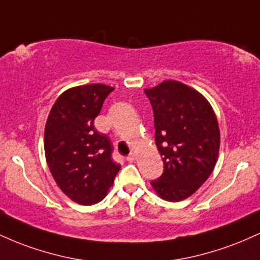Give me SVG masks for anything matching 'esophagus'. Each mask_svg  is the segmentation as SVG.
<instances>
[{"instance_id": "34e87169", "label": "esophagus", "mask_w": 260, "mask_h": 260, "mask_svg": "<svg viewBox=\"0 0 260 260\" xmlns=\"http://www.w3.org/2000/svg\"><path fill=\"white\" fill-rule=\"evenodd\" d=\"M126 159H127V161H129V162H133V161L136 160V154L131 153V154L128 155V156L126 157Z\"/></svg>"}]
</instances>
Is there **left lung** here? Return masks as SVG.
<instances>
[{"label":"left lung","mask_w":260,"mask_h":260,"mask_svg":"<svg viewBox=\"0 0 260 260\" xmlns=\"http://www.w3.org/2000/svg\"><path fill=\"white\" fill-rule=\"evenodd\" d=\"M144 91L153 106L155 143L164 161L162 175L151 186L165 201H183L215 168L220 148L216 115L201 92L177 80H164Z\"/></svg>","instance_id":"obj_1"}]
</instances>
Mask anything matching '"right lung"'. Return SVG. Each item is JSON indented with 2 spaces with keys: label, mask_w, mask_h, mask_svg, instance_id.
<instances>
[{
  "label": "right lung",
  "mask_w": 260,
  "mask_h": 260,
  "mask_svg": "<svg viewBox=\"0 0 260 260\" xmlns=\"http://www.w3.org/2000/svg\"><path fill=\"white\" fill-rule=\"evenodd\" d=\"M113 89L99 83L67 89L47 117V166L59 189L78 204L103 201L121 169L111 157V140L94 128V120Z\"/></svg>",
  "instance_id": "1"
}]
</instances>
